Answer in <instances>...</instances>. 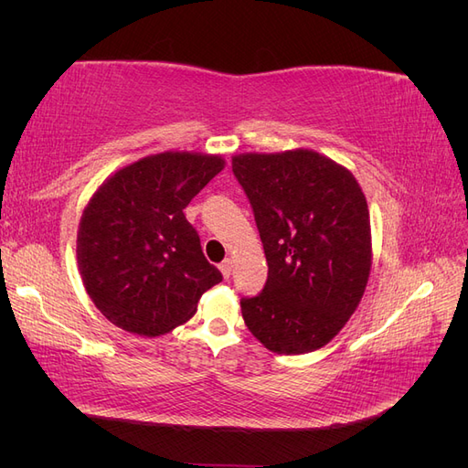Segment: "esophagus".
I'll list each match as a JSON object with an SVG mask.
<instances>
[{
	"label": "esophagus",
	"instance_id": "obj_1",
	"mask_svg": "<svg viewBox=\"0 0 468 468\" xmlns=\"http://www.w3.org/2000/svg\"><path fill=\"white\" fill-rule=\"evenodd\" d=\"M220 273L224 275V279H229L230 277V273H232V260L229 258V260H224L220 265Z\"/></svg>",
	"mask_w": 468,
	"mask_h": 468
}]
</instances>
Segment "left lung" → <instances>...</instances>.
I'll list each match as a JSON object with an SVG mask.
<instances>
[{
  "instance_id": "obj_1",
  "label": "left lung",
  "mask_w": 468,
  "mask_h": 468,
  "mask_svg": "<svg viewBox=\"0 0 468 468\" xmlns=\"http://www.w3.org/2000/svg\"><path fill=\"white\" fill-rule=\"evenodd\" d=\"M232 172L251 205L267 260L248 330L282 356L320 349L356 313L371 271V220L349 169L314 150L239 154Z\"/></svg>"
}]
</instances>
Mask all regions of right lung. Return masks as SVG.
<instances>
[{
    "mask_svg": "<svg viewBox=\"0 0 468 468\" xmlns=\"http://www.w3.org/2000/svg\"><path fill=\"white\" fill-rule=\"evenodd\" d=\"M222 167L220 155L164 152L119 169L95 191L76 253L83 287L109 322L146 337L167 334L222 281L183 215Z\"/></svg>",
    "mask_w": 468,
    "mask_h": 468,
    "instance_id": "obj_1",
    "label": "right lung"
}]
</instances>
